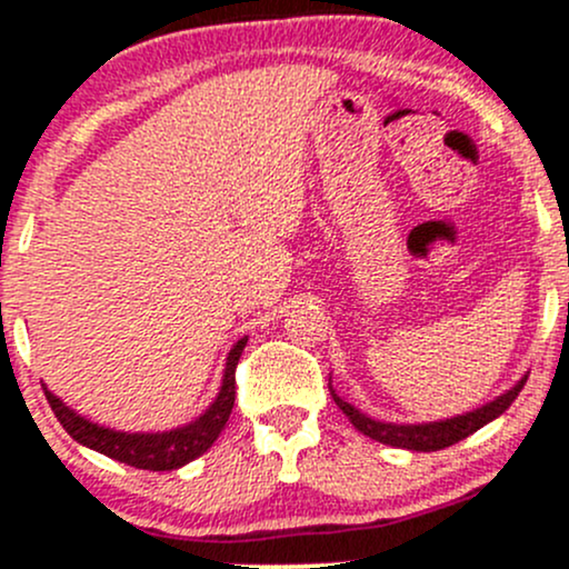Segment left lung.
Here are the masks:
<instances>
[{"label": "left lung", "instance_id": "obj_1", "mask_svg": "<svg viewBox=\"0 0 569 569\" xmlns=\"http://www.w3.org/2000/svg\"><path fill=\"white\" fill-rule=\"evenodd\" d=\"M527 378L529 376H523L516 386H510L505 395L495 397L491 402L480 405V408L470 410V413L442 418V421H429V423H395V421H378V418H370L337 395V391L332 389V378H329V391H332V399L337 402V408L348 416V421H351L361 435L372 437V440L383 442V446L429 453V451H442V448L465 440V437H470L472 432H478L480 427H486V423L502 416L505 410L513 405V399L518 397V391L523 389Z\"/></svg>", "mask_w": 569, "mask_h": 569}]
</instances>
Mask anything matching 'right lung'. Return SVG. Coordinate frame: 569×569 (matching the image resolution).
Instances as JSON below:
<instances>
[{
  "instance_id": "add662e5",
  "label": "right lung",
  "mask_w": 569,
  "mask_h": 569,
  "mask_svg": "<svg viewBox=\"0 0 569 569\" xmlns=\"http://www.w3.org/2000/svg\"><path fill=\"white\" fill-rule=\"evenodd\" d=\"M246 342L248 337H242V340L234 342L232 351H229L227 367H223L221 389H218L213 402L208 405V410L199 418H193V421L183 423V427L167 429V432H121V429L99 427V423L89 421L86 416L74 413L70 405L61 402L53 391H48L46 383H42V389H46L48 405H51V410L61 421V427H64L72 440H78L80 446L104 453V457L116 461H123V465L129 467H137V470H178V467L202 457V453L218 440L221 429L227 427L229 413H232L234 408V370Z\"/></svg>"
}]
</instances>
